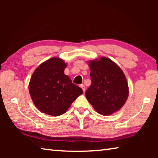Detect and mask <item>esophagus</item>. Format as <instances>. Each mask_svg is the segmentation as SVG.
<instances>
[{
	"label": "esophagus",
	"instance_id": "obj_1",
	"mask_svg": "<svg viewBox=\"0 0 158 158\" xmlns=\"http://www.w3.org/2000/svg\"><path fill=\"white\" fill-rule=\"evenodd\" d=\"M80 87H81V89H82V90H83V91H84V92H85V85H84V84H81V85H80Z\"/></svg>",
	"mask_w": 158,
	"mask_h": 158
}]
</instances>
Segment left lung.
<instances>
[{
	"mask_svg": "<svg viewBox=\"0 0 158 158\" xmlns=\"http://www.w3.org/2000/svg\"><path fill=\"white\" fill-rule=\"evenodd\" d=\"M91 84L85 97L103 116L121 109L126 102L129 89L126 77L118 65L106 57L89 61Z\"/></svg>",
	"mask_w": 158,
	"mask_h": 158,
	"instance_id": "obj_1",
	"label": "left lung"
}]
</instances>
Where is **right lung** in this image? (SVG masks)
I'll return each mask as SVG.
<instances>
[{
  "label": "right lung",
  "instance_id": "obj_1",
  "mask_svg": "<svg viewBox=\"0 0 158 158\" xmlns=\"http://www.w3.org/2000/svg\"><path fill=\"white\" fill-rule=\"evenodd\" d=\"M66 67L63 60L53 57L34 71L29 82V93L34 105L42 113L60 116L83 93L81 88L64 74Z\"/></svg>",
  "mask_w": 158,
  "mask_h": 158
}]
</instances>
